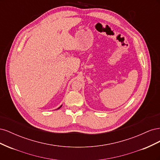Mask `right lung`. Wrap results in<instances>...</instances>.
<instances>
[{"instance_id":"right-lung-1","label":"right lung","mask_w":160,"mask_h":160,"mask_svg":"<svg viewBox=\"0 0 160 160\" xmlns=\"http://www.w3.org/2000/svg\"><path fill=\"white\" fill-rule=\"evenodd\" d=\"M62 105H61V106H60V107H59V108H57V109H60V108H61V107H62Z\"/></svg>"}]
</instances>
